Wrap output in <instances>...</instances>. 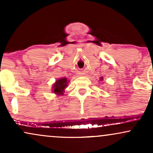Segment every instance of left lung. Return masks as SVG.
Masks as SVG:
<instances>
[{
    "label": "left lung",
    "mask_w": 153,
    "mask_h": 153,
    "mask_svg": "<svg viewBox=\"0 0 153 153\" xmlns=\"http://www.w3.org/2000/svg\"><path fill=\"white\" fill-rule=\"evenodd\" d=\"M103 79V78H102V77H101V80H102Z\"/></svg>",
    "instance_id": "obj_1"
}]
</instances>
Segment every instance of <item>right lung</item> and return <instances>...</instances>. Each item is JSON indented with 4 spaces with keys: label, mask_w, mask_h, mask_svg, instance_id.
<instances>
[{
    "label": "right lung",
    "mask_w": 153,
    "mask_h": 153,
    "mask_svg": "<svg viewBox=\"0 0 153 153\" xmlns=\"http://www.w3.org/2000/svg\"><path fill=\"white\" fill-rule=\"evenodd\" d=\"M69 81L67 79V78H60L58 80L56 81L52 86V91L54 94H58V95H62L65 91V88L67 86Z\"/></svg>",
    "instance_id": "add662e5"
}]
</instances>
